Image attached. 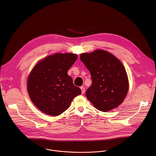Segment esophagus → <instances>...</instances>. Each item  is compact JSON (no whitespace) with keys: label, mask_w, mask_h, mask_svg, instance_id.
Returning a JSON list of instances; mask_svg holds the SVG:
<instances>
[{"label":"esophagus","mask_w":156,"mask_h":156,"mask_svg":"<svg viewBox=\"0 0 156 156\" xmlns=\"http://www.w3.org/2000/svg\"><path fill=\"white\" fill-rule=\"evenodd\" d=\"M80 89H81V94H83L84 93V87L82 86V87H80Z\"/></svg>","instance_id":"34e87169"}]
</instances>
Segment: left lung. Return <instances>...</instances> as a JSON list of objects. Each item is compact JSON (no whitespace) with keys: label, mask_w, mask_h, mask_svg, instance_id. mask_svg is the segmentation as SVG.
Masks as SVG:
<instances>
[{"label":"left lung","mask_w":156,"mask_h":156,"mask_svg":"<svg viewBox=\"0 0 156 156\" xmlns=\"http://www.w3.org/2000/svg\"><path fill=\"white\" fill-rule=\"evenodd\" d=\"M80 60L90 72L93 81L86 92L87 99L102 112L119 107L129 90L128 75L120 60L102 49L82 53Z\"/></svg>","instance_id":"1"}]
</instances>
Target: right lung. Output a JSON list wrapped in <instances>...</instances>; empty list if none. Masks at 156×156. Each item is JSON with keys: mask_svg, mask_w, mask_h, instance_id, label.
I'll use <instances>...</instances> for the list:
<instances>
[{"mask_svg": "<svg viewBox=\"0 0 156 156\" xmlns=\"http://www.w3.org/2000/svg\"><path fill=\"white\" fill-rule=\"evenodd\" d=\"M73 53H55L40 60L27 80V91L35 106L42 112L58 116L67 109L72 100L81 94L68 75L77 60Z\"/></svg>", "mask_w": 156, "mask_h": 156, "instance_id": "obj_1", "label": "right lung"}]
</instances>
